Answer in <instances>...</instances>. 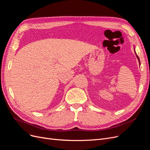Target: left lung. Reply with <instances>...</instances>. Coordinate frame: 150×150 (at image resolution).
Here are the masks:
<instances>
[{
  "label": "left lung",
  "instance_id": "left-lung-1",
  "mask_svg": "<svg viewBox=\"0 0 150 150\" xmlns=\"http://www.w3.org/2000/svg\"><path fill=\"white\" fill-rule=\"evenodd\" d=\"M135 54H136V55H137V58H138V60H139V64H140V62H139V57H138V55H137V54H136V52H135Z\"/></svg>",
  "mask_w": 150,
  "mask_h": 150
}]
</instances>
